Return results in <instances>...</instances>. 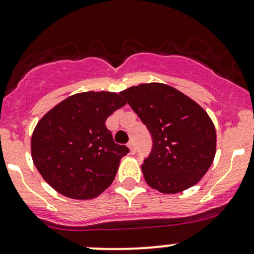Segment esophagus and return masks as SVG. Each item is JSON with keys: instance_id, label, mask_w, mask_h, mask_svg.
Listing matches in <instances>:
<instances>
[{"instance_id": "esophagus-1", "label": "esophagus", "mask_w": 254, "mask_h": 254, "mask_svg": "<svg viewBox=\"0 0 254 254\" xmlns=\"http://www.w3.org/2000/svg\"><path fill=\"white\" fill-rule=\"evenodd\" d=\"M127 146H129V148H130V152H131V153H135V146H134V142L130 141L129 143H127Z\"/></svg>"}]
</instances>
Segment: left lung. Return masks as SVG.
I'll return each instance as SVG.
<instances>
[{
	"label": "left lung",
	"instance_id": "8db88e82",
	"mask_svg": "<svg viewBox=\"0 0 254 254\" xmlns=\"http://www.w3.org/2000/svg\"><path fill=\"white\" fill-rule=\"evenodd\" d=\"M152 136L141 165L148 186L175 194L198 183L211 166L216 131L207 113L173 87L143 83L120 92Z\"/></svg>",
	"mask_w": 254,
	"mask_h": 254
}]
</instances>
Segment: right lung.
<instances>
[{
	"instance_id": "add662e5",
	"label": "right lung",
	"mask_w": 254,
	"mask_h": 254,
	"mask_svg": "<svg viewBox=\"0 0 254 254\" xmlns=\"http://www.w3.org/2000/svg\"><path fill=\"white\" fill-rule=\"evenodd\" d=\"M125 106L113 92L73 94L38 123L32 157L45 182L72 199H92L114 181L120 158L129 152L114 142L106 120Z\"/></svg>"
}]
</instances>
